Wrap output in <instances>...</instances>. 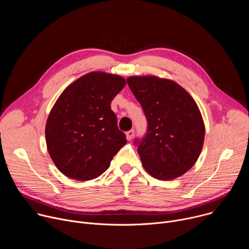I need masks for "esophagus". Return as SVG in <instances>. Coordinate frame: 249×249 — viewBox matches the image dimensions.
Here are the masks:
<instances>
[{
    "label": "esophagus",
    "mask_w": 249,
    "mask_h": 249,
    "mask_svg": "<svg viewBox=\"0 0 249 249\" xmlns=\"http://www.w3.org/2000/svg\"><path fill=\"white\" fill-rule=\"evenodd\" d=\"M134 136V130H129L127 133H126V137H127V140L128 141H131L132 138Z\"/></svg>",
    "instance_id": "34e87169"
}]
</instances>
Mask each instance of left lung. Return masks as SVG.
I'll return each instance as SVG.
<instances>
[{"label": "left lung", "instance_id": "8db88e82", "mask_svg": "<svg viewBox=\"0 0 249 249\" xmlns=\"http://www.w3.org/2000/svg\"><path fill=\"white\" fill-rule=\"evenodd\" d=\"M127 84L148 121L145 138L135 144L144 168L160 180L183 175L197 161L205 125L193 97L177 83L156 76H132Z\"/></svg>", "mask_w": 249, "mask_h": 249}]
</instances>
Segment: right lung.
I'll return each mask as SVG.
<instances>
[{"mask_svg": "<svg viewBox=\"0 0 249 249\" xmlns=\"http://www.w3.org/2000/svg\"><path fill=\"white\" fill-rule=\"evenodd\" d=\"M125 85L121 76L90 72L60 94L47 118L45 138L64 175L80 181L96 178L127 143L110 106Z\"/></svg>", "mask_w": 249, "mask_h": 249, "instance_id": "add662e5", "label": "right lung"}]
</instances>
